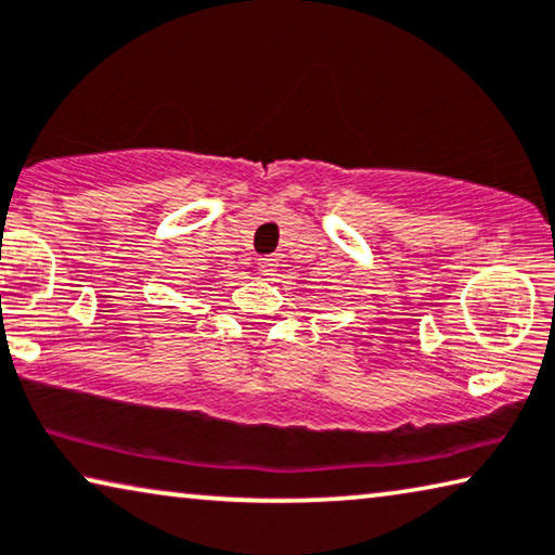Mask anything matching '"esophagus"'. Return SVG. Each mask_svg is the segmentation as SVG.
<instances>
[{"label":"esophagus","instance_id":"1","mask_svg":"<svg viewBox=\"0 0 555 555\" xmlns=\"http://www.w3.org/2000/svg\"><path fill=\"white\" fill-rule=\"evenodd\" d=\"M278 264H280L278 255H262V258L258 260V268H260L262 275H275Z\"/></svg>","mask_w":555,"mask_h":555}]
</instances>
